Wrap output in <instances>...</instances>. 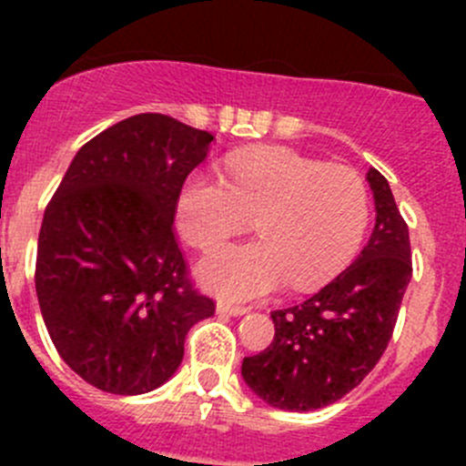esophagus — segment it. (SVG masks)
I'll list each match as a JSON object with an SVG mask.
<instances>
[{"label":"esophagus","instance_id":"esophagus-1","mask_svg":"<svg viewBox=\"0 0 466 466\" xmlns=\"http://www.w3.org/2000/svg\"><path fill=\"white\" fill-rule=\"evenodd\" d=\"M216 311L223 313V316H243V313H248V311H250V309L241 307V304L223 302V299H220V302L216 304Z\"/></svg>","mask_w":466,"mask_h":466}]
</instances>
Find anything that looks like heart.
Wrapping results in <instances>:
<instances>
[{"label":"heart","instance_id":"b5f03b06","mask_svg":"<svg viewBox=\"0 0 466 466\" xmlns=\"http://www.w3.org/2000/svg\"><path fill=\"white\" fill-rule=\"evenodd\" d=\"M222 177L198 171L177 198V228L196 248H214L255 218L259 241L232 243L200 261V281L225 298H259L289 277L309 289L359 252L370 225V189L350 167L289 148L228 159Z\"/></svg>","mask_w":466,"mask_h":466}]
</instances>
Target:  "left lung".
I'll return each mask as SVG.
<instances>
[{"mask_svg": "<svg viewBox=\"0 0 466 466\" xmlns=\"http://www.w3.org/2000/svg\"><path fill=\"white\" fill-rule=\"evenodd\" d=\"M377 225L356 261L316 295L272 311L275 338L246 356L248 388L281 410L324 408L360 385L383 356L412 277L410 237L388 180L368 171Z\"/></svg>", "mask_w": 466, "mask_h": 466, "instance_id": "1", "label": "left lung"}]
</instances>
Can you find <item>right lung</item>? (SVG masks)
<instances>
[{"instance_id":"1","label":"right lung","mask_w":466,"mask_h":466,"mask_svg":"<svg viewBox=\"0 0 466 466\" xmlns=\"http://www.w3.org/2000/svg\"><path fill=\"white\" fill-rule=\"evenodd\" d=\"M214 135L144 112L89 139L49 200L35 290L60 359L89 385L144 394L180 368L185 338L214 316L194 289L173 216Z\"/></svg>"}]
</instances>
